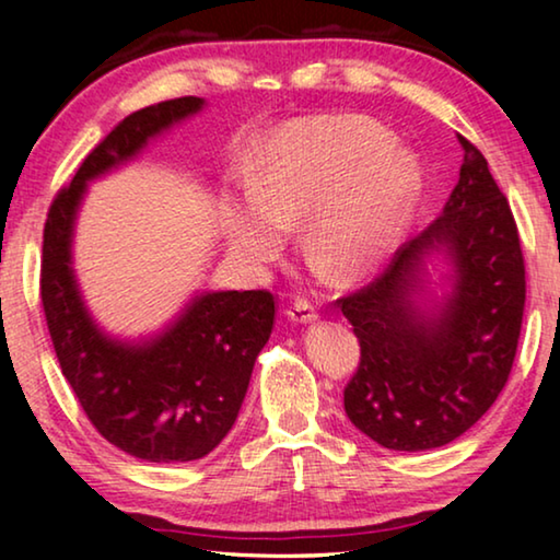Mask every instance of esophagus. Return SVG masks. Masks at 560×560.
I'll use <instances>...</instances> for the list:
<instances>
[{"label": "esophagus", "instance_id": "34e87169", "mask_svg": "<svg viewBox=\"0 0 560 560\" xmlns=\"http://www.w3.org/2000/svg\"><path fill=\"white\" fill-rule=\"evenodd\" d=\"M287 316H289L291 324H314V320L318 318V311H316V306L311 301L296 299L287 308Z\"/></svg>", "mask_w": 560, "mask_h": 560}]
</instances>
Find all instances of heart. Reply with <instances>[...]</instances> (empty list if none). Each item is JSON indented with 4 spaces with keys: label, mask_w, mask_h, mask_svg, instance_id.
<instances>
[{
    "label": "heart",
    "mask_w": 560,
    "mask_h": 560,
    "mask_svg": "<svg viewBox=\"0 0 560 560\" xmlns=\"http://www.w3.org/2000/svg\"><path fill=\"white\" fill-rule=\"evenodd\" d=\"M420 170L393 136L365 116H318L264 143L249 179V205H232L224 232L249 261H269L283 230L338 279H360L390 259L410 226Z\"/></svg>",
    "instance_id": "heart-1"
}]
</instances>
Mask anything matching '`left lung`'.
<instances>
[{"instance_id":"obj_1","label":"left lung","mask_w":560,"mask_h":560,"mask_svg":"<svg viewBox=\"0 0 560 560\" xmlns=\"http://www.w3.org/2000/svg\"><path fill=\"white\" fill-rule=\"evenodd\" d=\"M459 138L464 163L442 214L405 242L365 289L338 299L360 343L343 393L348 420L381 447H444L485 415L509 381L526 303L511 207L485 155ZM451 267L440 304L423 296L427 259Z\"/></svg>"}]
</instances>
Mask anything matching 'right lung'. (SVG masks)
I'll return each mask as SVG.
<instances>
[{
    "label": "right lung",
    "mask_w": 560,
    "mask_h": 560,
    "mask_svg": "<svg viewBox=\"0 0 560 560\" xmlns=\"http://www.w3.org/2000/svg\"><path fill=\"white\" fill-rule=\"evenodd\" d=\"M205 108L185 96L122 118L54 197L44 226L42 303L61 373L103 438L145 462L202 459L240 415L254 360L273 328L269 291H205L160 334L108 336L73 273L75 214L91 179L130 163L150 140Z\"/></svg>",
    "instance_id": "add662e5"
}]
</instances>
